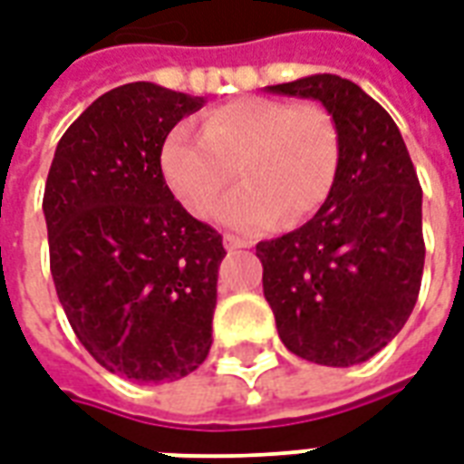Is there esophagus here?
I'll list each match as a JSON object with an SVG mask.
<instances>
[{
  "mask_svg": "<svg viewBox=\"0 0 464 464\" xmlns=\"http://www.w3.org/2000/svg\"><path fill=\"white\" fill-rule=\"evenodd\" d=\"M225 246H227L229 252H235V249H245V246H249V242H246V239H239V237L235 235H227L225 237Z\"/></svg>",
  "mask_w": 464,
  "mask_h": 464,
  "instance_id": "34e87169",
  "label": "esophagus"
}]
</instances>
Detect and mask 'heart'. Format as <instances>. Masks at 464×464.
<instances>
[{
  "mask_svg": "<svg viewBox=\"0 0 464 464\" xmlns=\"http://www.w3.org/2000/svg\"><path fill=\"white\" fill-rule=\"evenodd\" d=\"M341 160L339 128L321 106L249 96L212 108L202 128L178 123L160 150L165 180L185 208L208 218L222 192L245 178L218 209L237 229L296 225L326 202Z\"/></svg>",
  "mask_w": 464,
  "mask_h": 464,
  "instance_id": "1",
  "label": "heart"
}]
</instances>
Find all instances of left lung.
Returning <instances> with one entry per match:
<instances>
[{
    "mask_svg": "<svg viewBox=\"0 0 464 464\" xmlns=\"http://www.w3.org/2000/svg\"><path fill=\"white\" fill-rule=\"evenodd\" d=\"M314 98L339 128L336 182L319 212L256 245L279 339L321 366H356L398 336L420 292L422 190L403 135L353 81L316 73L266 86Z\"/></svg>",
    "mask_w": 464,
    "mask_h": 464,
    "instance_id": "1",
    "label": "left lung"
}]
</instances>
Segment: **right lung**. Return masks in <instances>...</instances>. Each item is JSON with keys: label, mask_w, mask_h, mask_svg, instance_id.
Masks as SVG:
<instances>
[{"label": "right lung", "mask_w": 464, "mask_h": 464, "mask_svg": "<svg viewBox=\"0 0 464 464\" xmlns=\"http://www.w3.org/2000/svg\"><path fill=\"white\" fill-rule=\"evenodd\" d=\"M202 96L148 81L96 98L61 135L44 190L59 302L111 373L165 383L212 346L222 235L182 208L160 150Z\"/></svg>", "instance_id": "obj_1"}]
</instances>
